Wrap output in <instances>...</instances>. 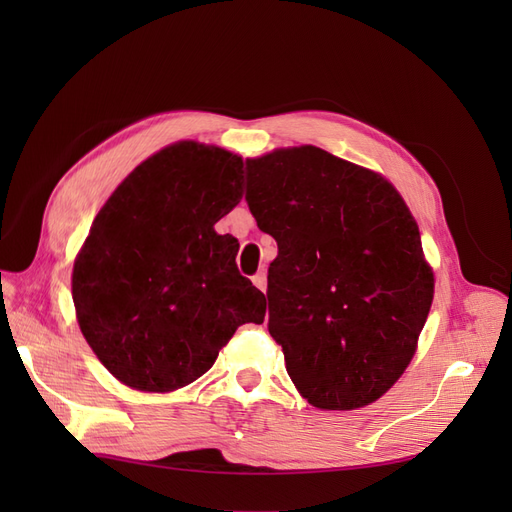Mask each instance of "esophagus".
Masks as SVG:
<instances>
[{
    "label": "esophagus",
    "instance_id": "esophagus-1",
    "mask_svg": "<svg viewBox=\"0 0 512 512\" xmlns=\"http://www.w3.org/2000/svg\"><path fill=\"white\" fill-rule=\"evenodd\" d=\"M252 282H254V286H256L258 290L265 292V290H267V273H265V271H258V273L252 277Z\"/></svg>",
    "mask_w": 512,
    "mask_h": 512
}]
</instances>
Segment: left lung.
Here are the masks:
<instances>
[{
    "instance_id": "obj_1",
    "label": "left lung",
    "mask_w": 512,
    "mask_h": 512,
    "mask_svg": "<svg viewBox=\"0 0 512 512\" xmlns=\"http://www.w3.org/2000/svg\"><path fill=\"white\" fill-rule=\"evenodd\" d=\"M245 200L277 241L269 333L309 404L354 410L404 374L433 301L421 232L393 185L305 145L245 160Z\"/></svg>"
}]
</instances>
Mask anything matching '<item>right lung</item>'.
I'll return each instance as SVG.
<instances>
[{"label":"right lung","instance_id":"right-lung-1","mask_svg":"<svg viewBox=\"0 0 512 512\" xmlns=\"http://www.w3.org/2000/svg\"><path fill=\"white\" fill-rule=\"evenodd\" d=\"M243 160L192 141L136 166L106 200L74 262L79 327L102 365L138 391L194 382L267 301L213 224L239 205Z\"/></svg>","mask_w":512,"mask_h":512}]
</instances>
